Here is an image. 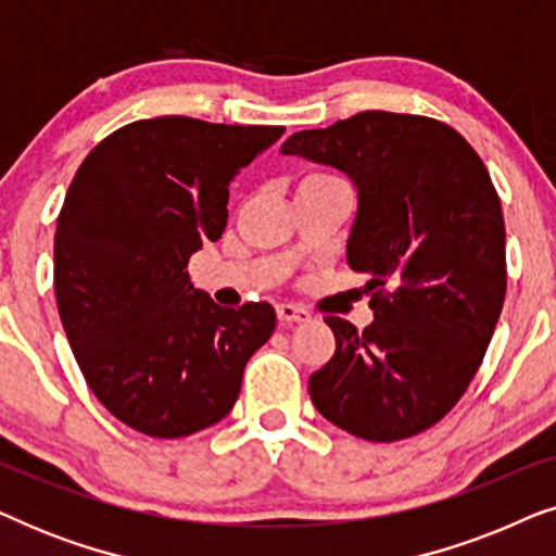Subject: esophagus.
Returning a JSON list of instances; mask_svg holds the SVG:
<instances>
[{
    "label": "esophagus",
    "mask_w": 556,
    "mask_h": 556,
    "mask_svg": "<svg viewBox=\"0 0 556 556\" xmlns=\"http://www.w3.org/2000/svg\"><path fill=\"white\" fill-rule=\"evenodd\" d=\"M276 311H278V318L283 324H306V321H311V311H306L303 306H295V303H278Z\"/></svg>",
    "instance_id": "34e87169"
}]
</instances>
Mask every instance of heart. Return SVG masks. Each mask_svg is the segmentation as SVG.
<instances>
[{"instance_id": "obj_1", "label": "heart", "mask_w": 556, "mask_h": 556, "mask_svg": "<svg viewBox=\"0 0 556 556\" xmlns=\"http://www.w3.org/2000/svg\"><path fill=\"white\" fill-rule=\"evenodd\" d=\"M329 179H339L333 177L331 172H324V169H311L303 174V177L299 179V187H308V185H318V181H329Z\"/></svg>"}]
</instances>
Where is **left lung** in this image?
I'll return each instance as SVG.
<instances>
[{
  "mask_svg": "<svg viewBox=\"0 0 556 556\" xmlns=\"http://www.w3.org/2000/svg\"><path fill=\"white\" fill-rule=\"evenodd\" d=\"M356 185L346 261L375 321L326 316L337 352L308 379L337 428L394 443L432 428L481 367L506 295V227L489 169L443 121L362 111L280 147Z\"/></svg>",
  "mask_w": 556,
  "mask_h": 556,
  "instance_id": "obj_1",
  "label": "left lung"
}]
</instances>
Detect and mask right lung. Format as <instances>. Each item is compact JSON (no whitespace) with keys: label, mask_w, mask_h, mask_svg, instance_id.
I'll return each instance as SVG.
<instances>
[{"label":"right lung","mask_w":556,"mask_h":556,"mask_svg":"<svg viewBox=\"0 0 556 556\" xmlns=\"http://www.w3.org/2000/svg\"><path fill=\"white\" fill-rule=\"evenodd\" d=\"M283 126L189 116L134 121L75 172L55 230V299L101 405L151 438H185L230 413L270 303L223 308L187 263L227 225L230 181Z\"/></svg>","instance_id":"1"}]
</instances>
